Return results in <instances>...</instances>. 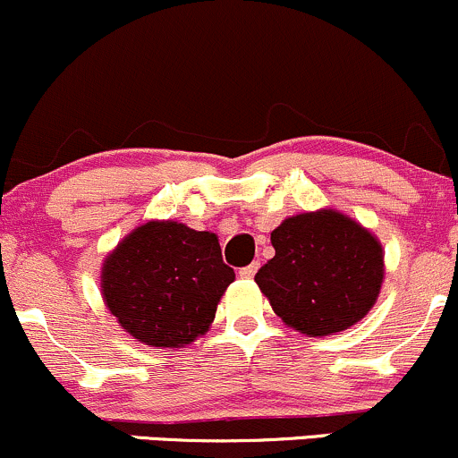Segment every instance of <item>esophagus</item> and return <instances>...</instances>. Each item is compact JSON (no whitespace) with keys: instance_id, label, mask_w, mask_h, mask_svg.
Returning a JSON list of instances; mask_svg holds the SVG:
<instances>
[{"instance_id":"esophagus-1","label":"esophagus","mask_w":458,"mask_h":458,"mask_svg":"<svg viewBox=\"0 0 458 458\" xmlns=\"http://www.w3.org/2000/svg\"><path fill=\"white\" fill-rule=\"evenodd\" d=\"M258 268H259V264H258V262H253V264H249V267L240 268V270H238V275H240V277H242V279H250V277H253L255 273H258Z\"/></svg>"}]
</instances>
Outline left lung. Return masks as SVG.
<instances>
[{
  "instance_id": "1",
  "label": "left lung",
  "mask_w": 458,
  "mask_h": 458,
  "mask_svg": "<svg viewBox=\"0 0 458 458\" xmlns=\"http://www.w3.org/2000/svg\"><path fill=\"white\" fill-rule=\"evenodd\" d=\"M275 258L255 275L273 312L306 336L356 326L385 279L380 240L336 209L290 216L270 233Z\"/></svg>"
}]
</instances>
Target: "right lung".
Masks as SVG:
<instances>
[{"mask_svg": "<svg viewBox=\"0 0 458 458\" xmlns=\"http://www.w3.org/2000/svg\"><path fill=\"white\" fill-rule=\"evenodd\" d=\"M233 279L218 235L176 220H148L106 255L100 290L132 338L152 349H179L208 332Z\"/></svg>", "mask_w": 458, "mask_h": 458, "instance_id": "add662e5", "label": "right lung"}]
</instances>
